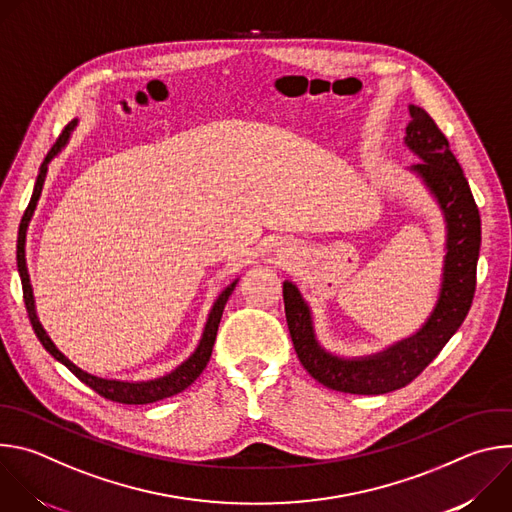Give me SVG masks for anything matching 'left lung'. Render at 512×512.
<instances>
[{
    "instance_id": "obj_1",
    "label": "left lung",
    "mask_w": 512,
    "mask_h": 512,
    "mask_svg": "<svg viewBox=\"0 0 512 512\" xmlns=\"http://www.w3.org/2000/svg\"><path fill=\"white\" fill-rule=\"evenodd\" d=\"M409 115L403 141L419 162L407 172L419 178L446 225L440 289L419 330L371 354H336L320 342L312 308L300 287L283 281L285 320L300 362L318 383L340 393L383 395L409 385L462 326L474 298L480 253L478 206L446 135L421 107L409 105Z\"/></svg>"
}]
</instances>
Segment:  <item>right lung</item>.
<instances>
[{
  "label": "right lung",
  "instance_id": "right-lung-1",
  "mask_svg": "<svg viewBox=\"0 0 512 512\" xmlns=\"http://www.w3.org/2000/svg\"><path fill=\"white\" fill-rule=\"evenodd\" d=\"M79 125V119L70 121L66 125V129L62 131V135L58 137V141L54 143V148L48 152V156L44 158L42 166H40V172H38V178H36V184H34V192H32V200L24 212V218L20 223V233H18V273H20V279H22V289H24V302H26V310H28V316H30V322H32V328L38 336V340L42 342V346L60 362L64 364V367L75 375L79 381H83L87 387H91L95 393H99L101 397L109 399V401H117V403H125V405H145V403H156V401H162V399H168L172 395H178L182 393L186 387H190L198 377L200 373L206 369V364L210 360V354H212V346H214V340H216V332H218V324H221V318H223V310L227 306V300L229 296L233 294V289L239 281L233 279L221 294L216 296L210 312H208V318H206V324L202 328V334H200V340L194 348V352L184 360L180 362L178 367L162 377H156V379H148V381H121V379H105V377H97L93 373H87L83 371L81 367H77L75 362H72L68 356H64V352L58 350V346L54 344V340L48 336L46 328L42 326L40 318H38V312H36V300H34V289H32V283H30V273H28V263H26V235H28V227H30V221L34 216V210H36V204L40 200V194H42V188H44V182H46V174H48V164L64 150V145L68 143L72 131H75V127Z\"/></svg>",
  "mask_w": 512,
  "mask_h": 512
}]
</instances>
